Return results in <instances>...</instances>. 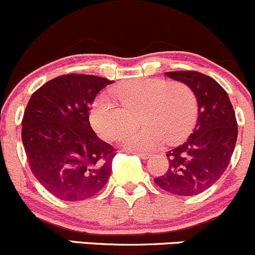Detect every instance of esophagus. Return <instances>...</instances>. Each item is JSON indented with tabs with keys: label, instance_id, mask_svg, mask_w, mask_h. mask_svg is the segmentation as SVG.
<instances>
[{
	"label": "esophagus",
	"instance_id": "1",
	"mask_svg": "<svg viewBox=\"0 0 255 255\" xmlns=\"http://www.w3.org/2000/svg\"><path fill=\"white\" fill-rule=\"evenodd\" d=\"M134 154L136 155V156H139V157H140V159H143V160L148 159V157L150 156L149 154H146V152H143V151H138V152H134Z\"/></svg>",
	"mask_w": 255,
	"mask_h": 255
}]
</instances>
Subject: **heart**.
Wrapping results in <instances>:
<instances>
[{
    "label": "heart",
    "mask_w": 255,
    "mask_h": 255,
    "mask_svg": "<svg viewBox=\"0 0 255 255\" xmlns=\"http://www.w3.org/2000/svg\"><path fill=\"white\" fill-rule=\"evenodd\" d=\"M109 94L96 96L89 107L93 129L105 140H116L135 125L139 115L144 127L122 139V146L132 151L151 150L163 141L177 143L191 130L198 112L195 94L182 82L162 79L127 80Z\"/></svg>",
    "instance_id": "1"
}]
</instances>
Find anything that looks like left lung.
<instances>
[{
    "mask_svg": "<svg viewBox=\"0 0 255 255\" xmlns=\"http://www.w3.org/2000/svg\"><path fill=\"white\" fill-rule=\"evenodd\" d=\"M191 87L198 103L195 127L183 144L167 151V172L154 179L163 191L192 197L213 186L226 171L237 141V121L224 88L199 72H167Z\"/></svg>",
    "mask_w": 255,
    "mask_h": 255,
    "instance_id": "obj_1",
    "label": "left lung"
}]
</instances>
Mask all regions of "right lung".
Returning <instances> with one entry per match:
<instances>
[{"label":"right lung","mask_w":255,"mask_h":255,"mask_svg":"<svg viewBox=\"0 0 255 255\" xmlns=\"http://www.w3.org/2000/svg\"><path fill=\"white\" fill-rule=\"evenodd\" d=\"M112 83L89 74H66L45 83L26 105L21 140L29 166L58 199H88L109 181L116 150L93 130L89 107Z\"/></svg>","instance_id":"obj_1"}]
</instances>
